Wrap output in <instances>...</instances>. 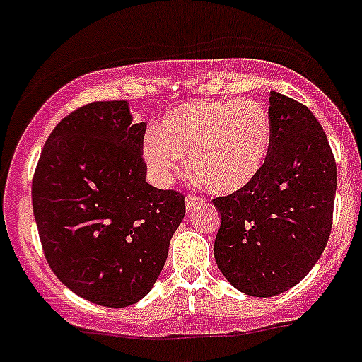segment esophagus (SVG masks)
<instances>
[{"instance_id":"obj_1","label":"esophagus","mask_w":362,"mask_h":362,"mask_svg":"<svg viewBox=\"0 0 362 362\" xmlns=\"http://www.w3.org/2000/svg\"><path fill=\"white\" fill-rule=\"evenodd\" d=\"M185 204H187V211H192V209H195L197 206L204 204V199L195 197V195H188V197L185 199Z\"/></svg>"}]
</instances>
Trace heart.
Listing matches in <instances>:
<instances>
[{
  "mask_svg": "<svg viewBox=\"0 0 362 362\" xmlns=\"http://www.w3.org/2000/svg\"><path fill=\"white\" fill-rule=\"evenodd\" d=\"M272 140L270 112L257 99H202L165 113L144 139L142 156L154 181L167 185L190 154L192 172L208 190L235 194L261 174Z\"/></svg>",
  "mask_w": 362,
  "mask_h": 362,
  "instance_id": "1",
  "label": "heart"
}]
</instances>
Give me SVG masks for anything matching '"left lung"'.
<instances>
[{"mask_svg": "<svg viewBox=\"0 0 362 362\" xmlns=\"http://www.w3.org/2000/svg\"><path fill=\"white\" fill-rule=\"evenodd\" d=\"M274 140L267 165L243 190L213 201L222 223L215 261L250 297H275L318 263L332 227L338 172L308 106L270 92Z\"/></svg>", "mask_w": 362, "mask_h": 362, "instance_id": "8db88e82", "label": "left lung"}]
</instances>
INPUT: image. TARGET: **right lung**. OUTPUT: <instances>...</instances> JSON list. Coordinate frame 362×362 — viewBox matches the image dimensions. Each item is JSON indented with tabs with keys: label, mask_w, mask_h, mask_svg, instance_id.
<instances>
[{
	"label": "right lung",
	"mask_w": 362,
	"mask_h": 362,
	"mask_svg": "<svg viewBox=\"0 0 362 362\" xmlns=\"http://www.w3.org/2000/svg\"><path fill=\"white\" fill-rule=\"evenodd\" d=\"M146 122L98 101L57 124L32 185L44 256L65 286L105 308L146 297L185 216V197L146 181Z\"/></svg>",
	"instance_id": "add662e5"
}]
</instances>
